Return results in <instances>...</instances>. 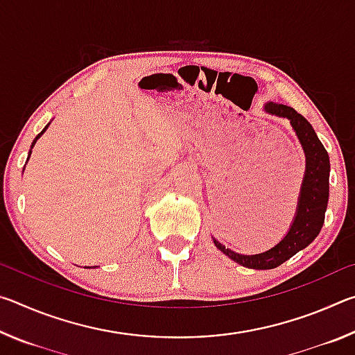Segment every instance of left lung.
Here are the masks:
<instances>
[{"instance_id": "left-lung-1", "label": "left lung", "mask_w": 355, "mask_h": 355, "mask_svg": "<svg viewBox=\"0 0 355 355\" xmlns=\"http://www.w3.org/2000/svg\"><path fill=\"white\" fill-rule=\"evenodd\" d=\"M264 110L279 117L290 119L293 128L302 144L307 166H305L302 188H300L296 218H294L290 232L277 245L263 254L239 255L213 238L216 248L224 252L228 258L252 269L277 268L282 263L290 260L293 255H296L299 250L307 248L321 232L329 200V155L321 141L318 139L309 120L296 110H293L291 106L274 103V101L264 106Z\"/></svg>"}]
</instances>
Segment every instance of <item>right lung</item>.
Listing matches in <instances>:
<instances>
[{"label":"right lung","mask_w":355,"mask_h":355,"mask_svg":"<svg viewBox=\"0 0 355 355\" xmlns=\"http://www.w3.org/2000/svg\"><path fill=\"white\" fill-rule=\"evenodd\" d=\"M46 127H48V125H46ZM46 127H45V128H44V130H42V131H40V133H39V135H37V136H35V139H34V142H33V146H31V148H33V147H34V144H35V141H37V139H39V137H40V135H42V133H44V131H45V130H46ZM29 153H31V152H29Z\"/></svg>","instance_id":"obj_1"}]
</instances>
